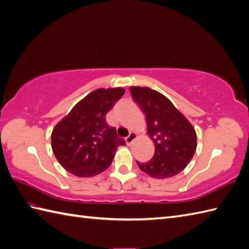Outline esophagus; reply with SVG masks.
<instances>
[{"instance_id": "esophagus-1", "label": "esophagus", "mask_w": 249, "mask_h": 249, "mask_svg": "<svg viewBox=\"0 0 249 249\" xmlns=\"http://www.w3.org/2000/svg\"><path fill=\"white\" fill-rule=\"evenodd\" d=\"M136 139H137V134H136V133H130V134L125 138V141H126V143H127L128 145H130Z\"/></svg>"}]
</instances>
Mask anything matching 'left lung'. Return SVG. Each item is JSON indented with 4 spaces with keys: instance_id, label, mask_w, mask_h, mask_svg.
I'll return each instance as SVG.
<instances>
[{
    "instance_id": "8db88e82",
    "label": "left lung",
    "mask_w": 249,
    "mask_h": 249,
    "mask_svg": "<svg viewBox=\"0 0 249 249\" xmlns=\"http://www.w3.org/2000/svg\"><path fill=\"white\" fill-rule=\"evenodd\" d=\"M130 93L146 118L147 134L155 153L147 162L137 161L144 173L167 178L183 171L197 147V135L188 120L160 92L150 88L130 87Z\"/></svg>"
}]
</instances>
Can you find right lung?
Returning <instances> with one entry per match:
<instances>
[{"label":"right lung","mask_w":249,"mask_h":249,"mask_svg":"<svg viewBox=\"0 0 249 249\" xmlns=\"http://www.w3.org/2000/svg\"><path fill=\"white\" fill-rule=\"evenodd\" d=\"M122 88L98 89L80 100L51 134V146L61 166L79 178L102 173L125 141L106 122V114L123 96Z\"/></svg>","instance_id":"add662e5"}]
</instances>
